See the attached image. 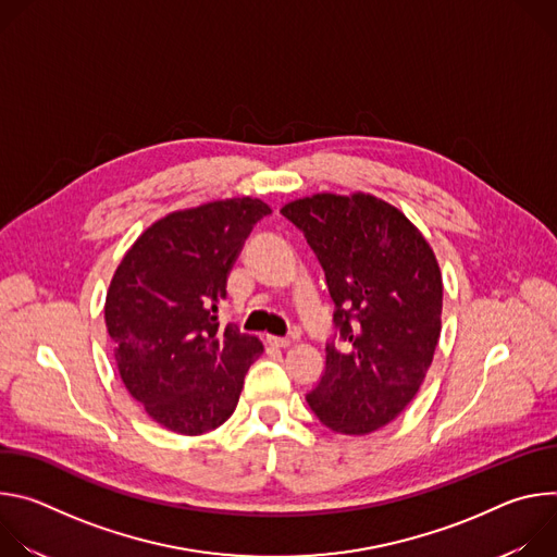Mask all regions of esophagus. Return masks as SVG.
Masks as SVG:
<instances>
[{
	"mask_svg": "<svg viewBox=\"0 0 557 557\" xmlns=\"http://www.w3.org/2000/svg\"><path fill=\"white\" fill-rule=\"evenodd\" d=\"M267 342L275 348H288L290 346V339L288 337H275V335H267Z\"/></svg>",
	"mask_w": 557,
	"mask_h": 557,
	"instance_id": "obj_1",
	"label": "esophagus"
}]
</instances>
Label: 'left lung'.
Here are the masks:
<instances>
[{
    "label": "left lung",
    "instance_id": "left-lung-1",
    "mask_svg": "<svg viewBox=\"0 0 557 557\" xmlns=\"http://www.w3.org/2000/svg\"><path fill=\"white\" fill-rule=\"evenodd\" d=\"M320 260L344 342L306 404L326 428L363 436L414 399L441 337L443 277L432 247L370 194H314L282 207Z\"/></svg>",
    "mask_w": 557,
    "mask_h": 557
}]
</instances>
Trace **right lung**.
<instances>
[{
	"label": "right lung",
	"mask_w": 557,
	"mask_h": 557,
	"mask_svg": "<svg viewBox=\"0 0 557 557\" xmlns=\"http://www.w3.org/2000/svg\"><path fill=\"white\" fill-rule=\"evenodd\" d=\"M269 213L249 196L174 211L147 226L114 271L106 326L121 381L176 434L220 428L264 350L233 324L222 329L218 306L237 253Z\"/></svg>",
	"instance_id": "obj_1"
}]
</instances>
